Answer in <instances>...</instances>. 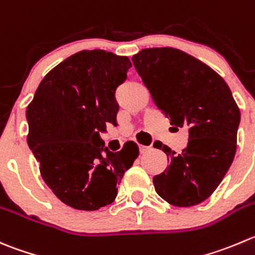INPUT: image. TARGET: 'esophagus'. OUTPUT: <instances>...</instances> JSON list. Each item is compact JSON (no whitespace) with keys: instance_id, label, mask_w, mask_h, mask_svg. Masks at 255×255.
<instances>
[{"instance_id":"obj_1","label":"esophagus","mask_w":255,"mask_h":255,"mask_svg":"<svg viewBox=\"0 0 255 255\" xmlns=\"http://www.w3.org/2000/svg\"><path fill=\"white\" fill-rule=\"evenodd\" d=\"M150 149H152V147H149V145H140V147H139V152L142 153V154L149 152Z\"/></svg>"}]
</instances>
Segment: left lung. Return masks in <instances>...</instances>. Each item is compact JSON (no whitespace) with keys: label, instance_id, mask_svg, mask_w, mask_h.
Returning a JSON list of instances; mask_svg holds the SVG:
<instances>
[{"label":"left lung","instance_id":"8db88e82","mask_svg":"<svg viewBox=\"0 0 255 255\" xmlns=\"http://www.w3.org/2000/svg\"><path fill=\"white\" fill-rule=\"evenodd\" d=\"M132 61L170 125L189 127L182 153L160 145L169 165L153 178L155 192L172 206H197L221 184L236 155L241 111L231 88L206 63L172 47L144 48Z\"/></svg>","mask_w":255,"mask_h":255}]
</instances>
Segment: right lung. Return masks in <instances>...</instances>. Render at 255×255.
<instances>
[{
	"instance_id": "right-lung-1",
	"label": "right lung",
	"mask_w": 255,
	"mask_h": 255,
	"mask_svg": "<svg viewBox=\"0 0 255 255\" xmlns=\"http://www.w3.org/2000/svg\"><path fill=\"white\" fill-rule=\"evenodd\" d=\"M129 67L128 57L112 52H77L44 76L27 106V143L42 178L59 201L78 211L112 203L139 154L134 142L111 152L100 137L107 123L117 126L115 93Z\"/></svg>"
}]
</instances>
